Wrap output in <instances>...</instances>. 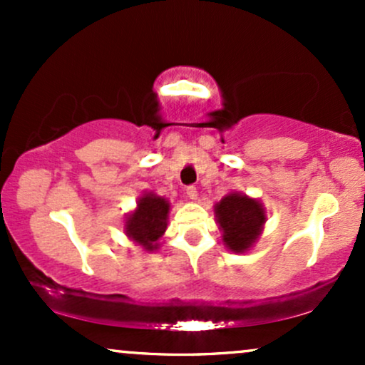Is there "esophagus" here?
Here are the masks:
<instances>
[{"label":"esophagus","instance_id":"esophagus-1","mask_svg":"<svg viewBox=\"0 0 365 365\" xmlns=\"http://www.w3.org/2000/svg\"><path fill=\"white\" fill-rule=\"evenodd\" d=\"M185 197L188 200H197V188L195 187H187L185 190Z\"/></svg>","mask_w":365,"mask_h":365}]
</instances>
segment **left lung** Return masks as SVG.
<instances>
[{
    "instance_id": "left-lung-1",
    "label": "left lung",
    "mask_w": 365,
    "mask_h": 365,
    "mask_svg": "<svg viewBox=\"0 0 365 365\" xmlns=\"http://www.w3.org/2000/svg\"><path fill=\"white\" fill-rule=\"evenodd\" d=\"M215 217L225 247L235 254L249 252L252 249L267 220L261 200L240 192H228L216 202Z\"/></svg>"
}]
</instances>
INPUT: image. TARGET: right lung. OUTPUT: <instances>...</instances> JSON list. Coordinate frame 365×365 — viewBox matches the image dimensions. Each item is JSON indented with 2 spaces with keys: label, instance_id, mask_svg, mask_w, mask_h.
Instances as JSON below:
<instances>
[{
  "label": "right lung",
  "instance_id": "add662e5",
  "mask_svg": "<svg viewBox=\"0 0 365 365\" xmlns=\"http://www.w3.org/2000/svg\"><path fill=\"white\" fill-rule=\"evenodd\" d=\"M170 200L156 192H142L137 206L125 217L123 232L133 244L140 245L145 252H156L159 238L165 235L168 226Z\"/></svg>",
  "mask_w": 365,
  "mask_h": 365
}]
</instances>
